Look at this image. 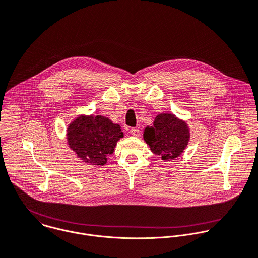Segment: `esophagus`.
<instances>
[{
    "label": "esophagus",
    "instance_id": "34e87169",
    "mask_svg": "<svg viewBox=\"0 0 258 258\" xmlns=\"http://www.w3.org/2000/svg\"><path fill=\"white\" fill-rule=\"evenodd\" d=\"M130 133H131V135H133L134 137H138V136L140 135V130L137 129V128H132V129L130 130Z\"/></svg>",
    "mask_w": 258,
    "mask_h": 258
}]
</instances>
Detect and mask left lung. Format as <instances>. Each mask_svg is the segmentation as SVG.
Returning <instances> with one entry per match:
<instances>
[{
    "mask_svg": "<svg viewBox=\"0 0 258 258\" xmlns=\"http://www.w3.org/2000/svg\"><path fill=\"white\" fill-rule=\"evenodd\" d=\"M143 137L154 154L169 161L183 153L190 139V131L185 121L170 113H163L155 117L153 126L145 128Z\"/></svg>",
    "mask_w": 258,
    "mask_h": 258,
    "instance_id": "obj_1",
    "label": "left lung"
}]
</instances>
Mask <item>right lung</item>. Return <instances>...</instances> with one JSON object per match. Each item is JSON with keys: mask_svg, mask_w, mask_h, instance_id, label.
<instances>
[{"mask_svg": "<svg viewBox=\"0 0 258 258\" xmlns=\"http://www.w3.org/2000/svg\"><path fill=\"white\" fill-rule=\"evenodd\" d=\"M124 134L119 124L101 115H80L67 129L69 147L83 162L95 166L107 163Z\"/></svg>", "mask_w": 258, "mask_h": 258, "instance_id": "add662e5", "label": "right lung"}]
</instances>
